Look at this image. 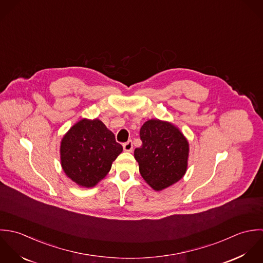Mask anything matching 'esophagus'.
Segmentation results:
<instances>
[{
    "label": "esophagus",
    "instance_id": "34e87169",
    "mask_svg": "<svg viewBox=\"0 0 263 263\" xmlns=\"http://www.w3.org/2000/svg\"><path fill=\"white\" fill-rule=\"evenodd\" d=\"M123 148H124V151H125V152H127V153H131V152H132V149H133V143H132V141H131V140H129L128 142L124 143V144H123Z\"/></svg>",
    "mask_w": 263,
    "mask_h": 263
}]
</instances>
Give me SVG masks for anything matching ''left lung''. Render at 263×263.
Wrapping results in <instances>:
<instances>
[{"mask_svg": "<svg viewBox=\"0 0 263 263\" xmlns=\"http://www.w3.org/2000/svg\"><path fill=\"white\" fill-rule=\"evenodd\" d=\"M142 145L134 151L139 172L156 191H161L186 174L189 143L178 127L167 121L152 119L140 128Z\"/></svg>", "mask_w": 263, "mask_h": 263, "instance_id": "obj_1", "label": "left lung"}]
</instances>
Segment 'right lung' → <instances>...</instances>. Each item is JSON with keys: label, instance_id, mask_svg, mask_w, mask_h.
<instances>
[{"label": "right lung", "instance_id": "right-lung-1", "mask_svg": "<svg viewBox=\"0 0 263 263\" xmlns=\"http://www.w3.org/2000/svg\"><path fill=\"white\" fill-rule=\"evenodd\" d=\"M122 152V145L101 120L81 119L62 138L61 165L78 186L91 188L107 175Z\"/></svg>", "mask_w": 263, "mask_h": 263}]
</instances>
